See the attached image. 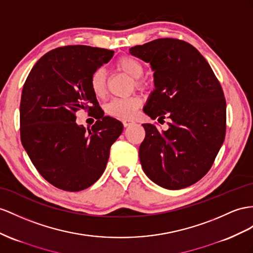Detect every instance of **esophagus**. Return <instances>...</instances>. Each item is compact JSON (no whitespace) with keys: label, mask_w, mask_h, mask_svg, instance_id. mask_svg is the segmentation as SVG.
<instances>
[{"label":"esophagus","mask_w":253,"mask_h":253,"mask_svg":"<svg viewBox=\"0 0 253 253\" xmlns=\"http://www.w3.org/2000/svg\"><path fill=\"white\" fill-rule=\"evenodd\" d=\"M133 123H134V121H132V120H125V121H123V124H124L125 127L133 124Z\"/></svg>","instance_id":"esophagus-1"}]
</instances>
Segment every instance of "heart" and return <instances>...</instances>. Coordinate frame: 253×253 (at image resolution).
I'll return each instance as SVG.
<instances>
[{"mask_svg":"<svg viewBox=\"0 0 253 253\" xmlns=\"http://www.w3.org/2000/svg\"><path fill=\"white\" fill-rule=\"evenodd\" d=\"M115 67L131 77L134 86L137 88H145L147 86V81L142 77L144 73L143 64L138 59L131 55H123L115 61ZM89 86L97 98L105 97L107 93V77L105 70L98 68L94 71L90 76ZM141 105L142 99L138 95L126 97V98H114L107 103L106 112L118 119H131Z\"/></svg>","mask_w":253,"mask_h":253,"instance_id":"heart-1","label":"heart"}]
</instances>
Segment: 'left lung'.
<instances>
[{"mask_svg": "<svg viewBox=\"0 0 253 253\" xmlns=\"http://www.w3.org/2000/svg\"><path fill=\"white\" fill-rule=\"evenodd\" d=\"M151 64L155 89L143 111L153 120H169V129L143 124L139 148L142 168L166 189L186 188L210 171L226 128V103L210 64L190 43L159 38L130 48Z\"/></svg>", "mask_w": 253, "mask_h": 253, "instance_id": "1", "label": "left lung"}]
</instances>
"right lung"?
Listing matches in <instances>:
<instances>
[{
  "label": "right lung",
  "mask_w": 253,
  "mask_h": 253,
  "mask_svg": "<svg viewBox=\"0 0 253 253\" xmlns=\"http://www.w3.org/2000/svg\"><path fill=\"white\" fill-rule=\"evenodd\" d=\"M114 51L65 46L49 51L32 68L20 102V138L36 170L65 191H81L98 179L110 148L123 131L122 122L103 111L89 129L76 113L100 109L89 86L90 76L112 59Z\"/></svg>",
  "instance_id": "right-lung-1"
}]
</instances>
